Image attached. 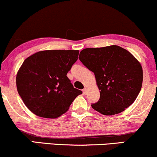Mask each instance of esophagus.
Returning <instances> with one entry per match:
<instances>
[{"mask_svg": "<svg viewBox=\"0 0 157 157\" xmlns=\"http://www.w3.org/2000/svg\"><path fill=\"white\" fill-rule=\"evenodd\" d=\"M83 93H84L85 95H86L87 94V93H88V88H85L84 89H83Z\"/></svg>", "mask_w": 157, "mask_h": 157, "instance_id": "1", "label": "esophagus"}]
</instances>
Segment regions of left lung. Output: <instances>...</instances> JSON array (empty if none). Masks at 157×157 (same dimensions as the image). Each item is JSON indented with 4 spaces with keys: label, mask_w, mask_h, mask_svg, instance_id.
I'll use <instances>...</instances> for the list:
<instances>
[{
    "label": "left lung",
    "mask_w": 157,
    "mask_h": 157,
    "mask_svg": "<svg viewBox=\"0 0 157 157\" xmlns=\"http://www.w3.org/2000/svg\"><path fill=\"white\" fill-rule=\"evenodd\" d=\"M81 62L94 73L100 91L93 109L104 115L122 112L135 101L143 82L141 65L118 45L88 48L81 51Z\"/></svg>",
    "instance_id": "1"
}]
</instances>
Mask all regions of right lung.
Returning <instances> with one entry per match:
<instances>
[{
  "label": "right lung",
  "mask_w": 157,
  "mask_h": 157,
  "mask_svg": "<svg viewBox=\"0 0 157 157\" xmlns=\"http://www.w3.org/2000/svg\"><path fill=\"white\" fill-rule=\"evenodd\" d=\"M78 55L75 50L43 51L24 61L17 75V88L32 112L41 117H59L82 94L67 76Z\"/></svg>",
  "instance_id": "add662e5"
}]
</instances>
